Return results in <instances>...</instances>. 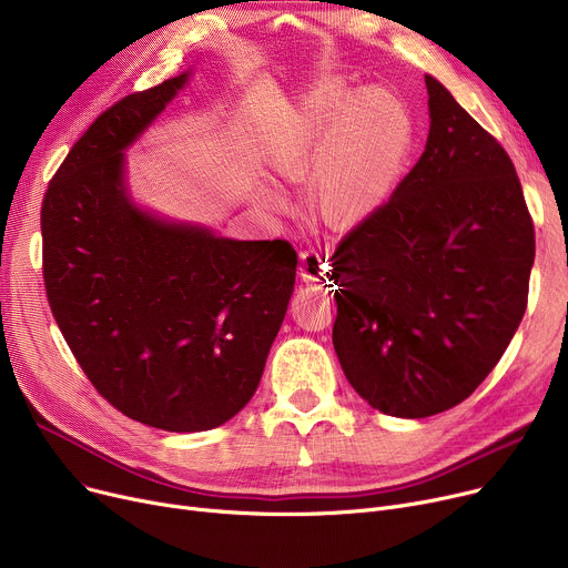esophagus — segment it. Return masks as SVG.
Returning a JSON list of instances; mask_svg holds the SVG:
<instances>
[{
    "instance_id": "1",
    "label": "esophagus",
    "mask_w": 568,
    "mask_h": 568,
    "mask_svg": "<svg viewBox=\"0 0 568 568\" xmlns=\"http://www.w3.org/2000/svg\"><path fill=\"white\" fill-rule=\"evenodd\" d=\"M326 272H329V262H326V255L322 251H315V248L302 251V255H300V276L306 283L324 281Z\"/></svg>"
}]
</instances>
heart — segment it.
<instances>
[{
  "label": "heart",
  "instance_id": "b5f03b06",
  "mask_svg": "<svg viewBox=\"0 0 568 568\" xmlns=\"http://www.w3.org/2000/svg\"><path fill=\"white\" fill-rule=\"evenodd\" d=\"M412 142V114L392 92L324 80L262 129L260 152L285 179L311 175L317 212L334 223L362 221L394 189ZM272 202L281 197L272 193Z\"/></svg>",
  "mask_w": 568,
  "mask_h": 568
}]
</instances>
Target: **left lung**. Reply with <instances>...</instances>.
Segmentation results:
<instances>
[{
	"mask_svg": "<svg viewBox=\"0 0 568 568\" xmlns=\"http://www.w3.org/2000/svg\"><path fill=\"white\" fill-rule=\"evenodd\" d=\"M426 149L332 255L334 347L371 407L424 419L463 403L527 308L534 223L504 146L426 75Z\"/></svg>",
	"mask_w": 568,
	"mask_h": 568,
	"instance_id": "8db88e82",
	"label": "left lung"
}]
</instances>
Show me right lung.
Segmentation results:
<instances>
[{
	"mask_svg": "<svg viewBox=\"0 0 568 568\" xmlns=\"http://www.w3.org/2000/svg\"><path fill=\"white\" fill-rule=\"evenodd\" d=\"M189 73L108 108L41 206L50 311L94 389L170 433L216 428L255 394L296 276L290 242H236L140 209L124 149Z\"/></svg>",
	"mask_w": 568,
	"mask_h": 568,
	"instance_id": "obj_1",
	"label": "right lung"
}]
</instances>
